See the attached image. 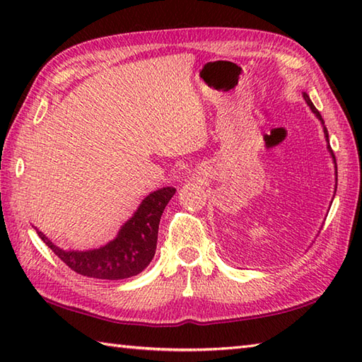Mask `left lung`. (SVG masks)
I'll return each instance as SVG.
<instances>
[{"label": "left lung", "mask_w": 362, "mask_h": 362, "mask_svg": "<svg viewBox=\"0 0 362 362\" xmlns=\"http://www.w3.org/2000/svg\"><path fill=\"white\" fill-rule=\"evenodd\" d=\"M303 99H305V101H306V104L310 105L311 112H313L314 115H316V118L320 121L322 127H324V135H325V140H327V149H328V152H329V156H332V158H333V163H334V175H336V185H337V166H336V157H334V153H333V151H332V146H329V140H328V130H327V127H325V122H324V119H322V117H320L319 110H317L316 107H314V104L311 103L310 96L306 95V93H303ZM334 194H336V191H334Z\"/></svg>", "instance_id": "8db88e82"}]
</instances>
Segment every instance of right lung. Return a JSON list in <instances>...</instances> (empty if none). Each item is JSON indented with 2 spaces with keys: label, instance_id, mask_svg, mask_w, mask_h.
<instances>
[{
  "label": "right lung",
  "instance_id": "obj_1",
  "mask_svg": "<svg viewBox=\"0 0 362 362\" xmlns=\"http://www.w3.org/2000/svg\"><path fill=\"white\" fill-rule=\"evenodd\" d=\"M175 194V188L165 187L143 199L140 206L121 226L112 241L96 249L65 250L54 244L37 227L38 236L64 263L81 275L99 280H122L138 275L149 266L157 249L160 218Z\"/></svg>",
  "mask_w": 362,
  "mask_h": 362
}]
</instances>
